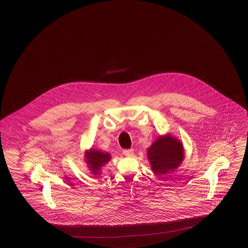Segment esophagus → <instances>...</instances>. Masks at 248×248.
I'll return each instance as SVG.
<instances>
[{"label": "esophagus", "mask_w": 248, "mask_h": 248, "mask_svg": "<svg viewBox=\"0 0 248 248\" xmlns=\"http://www.w3.org/2000/svg\"><path fill=\"white\" fill-rule=\"evenodd\" d=\"M124 154L125 156H127V157H131V156H133V154H134V151H133V149L124 150Z\"/></svg>", "instance_id": "esophagus-1"}]
</instances>
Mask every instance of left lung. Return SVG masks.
<instances>
[{"label": "left lung", "instance_id": "1", "mask_svg": "<svg viewBox=\"0 0 248 248\" xmlns=\"http://www.w3.org/2000/svg\"><path fill=\"white\" fill-rule=\"evenodd\" d=\"M182 144L176 139L160 137L148 150V158L155 174H166L179 166L183 159Z\"/></svg>", "mask_w": 248, "mask_h": 248}]
</instances>
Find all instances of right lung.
Here are the masks:
<instances>
[{
  "label": "right lung",
  "instance_id": "obj_1",
  "mask_svg": "<svg viewBox=\"0 0 248 248\" xmlns=\"http://www.w3.org/2000/svg\"><path fill=\"white\" fill-rule=\"evenodd\" d=\"M85 158L90 170L93 172V174L96 175L98 173V170L101 168V166L109 161L110 156L108 154H104L95 150H91L88 154H86Z\"/></svg>",
  "mask_w": 248,
  "mask_h": 248
}]
</instances>
